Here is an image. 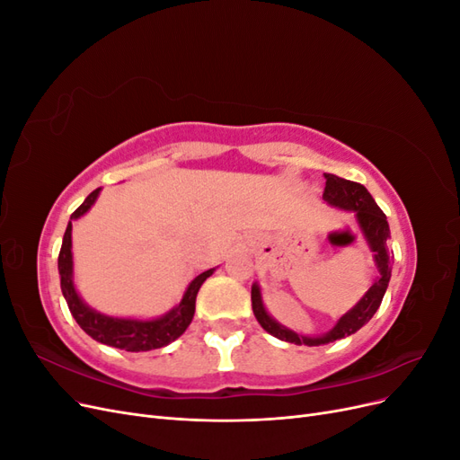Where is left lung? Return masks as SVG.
<instances>
[{"mask_svg":"<svg viewBox=\"0 0 460 460\" xmlns=\"http://www.w3.org/2000/svg\"><path fill=\"white\" fill-rule=\"evenodd\" d=\"M324 199L330 205H336L340 208H347V211L357 213L358 225H360V228H363L367 240L372 247V252L376 253L374 259H376V264H378L380 278L370 286V289L367 291V296L360 299L349 313L343 314L340 318V323L333 326V330L328 332L326 336H323V338L297 336L296 332H291V330L278 324L276 320H272L269 316V313L264 311L262 301H261V294H259V286L253 284L252 303H253V313L259 320V324L269 333H272V336H276L278 340L296 343V345L330 343V341L341 340L345 336H351V333H355L357 330L363 328L368 323V320L374 316V313L378 311L385 289H387V284H389V278H392V255H394V252L387 245L389 225H387V218H385L384 211L378 205H376V201L372 199L368 190L363 184L351 182V180L340 178L336 174H326Z\"/></svg>","mask_w":460,"mask_h":460,"instance_id":"1","label":"left lung"}]
</instances>
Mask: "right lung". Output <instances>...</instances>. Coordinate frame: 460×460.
<instances>
[{
    "mask_svg": "<svg viewBox=\"0 0 460 460\" xmlns=\"http://www.w3.org/2000/svg\"><path fill=\"white\" fill-rule=\"evenodd\" d=\"M100 188L93 190L90 196L84 199L76 211L71 215V220L84 215L88 208L93 205ZM71 230L73 225L68 222V226L63 235V245L59 252V274H61V291L66 299L68 311L73 313L78 326L84 330L88 336H92L95 341L119 347L124 351H149V349H159V347L169 345L176 338L182 336L186 328L190 326L193 313H196V297L201 284L207 280L208 276L213 274L215 269L205 270L199 274L196 280H193L182 301L178 303L169 314L157 320H130V318H111L105 314H100L86 307L84 301H82L76 294L73 286V253H71Z\"/></svg>",
    "mask_w": 460,
    "mask_h": 460,
    "instance_id": "right-lung-1",
    "label": "right lung"
}]
</instances>
